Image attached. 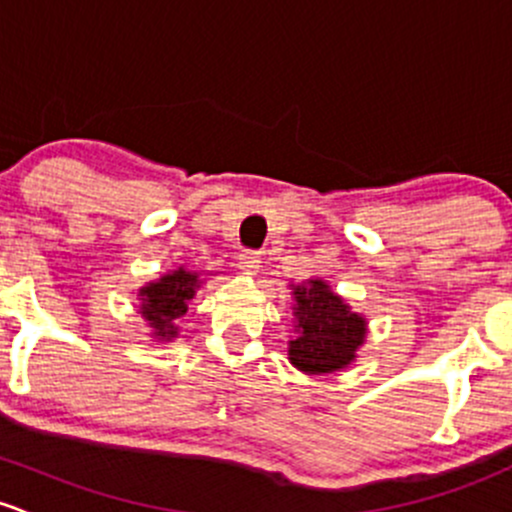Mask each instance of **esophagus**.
Segmentation results:
<instances>
[{"mask_svg":"<svg viewBox=\"0 0 512 512\" xmlns=\"http://www.w3.org/2000/svg\"><path fill=\"white\" fill-rule=\"evenodd\" d=\"M258 266H261V254H258V251H241L239 254V268L241 271H246V273H254V271H258Z\"/></svg>","mask_w":512,"mask_h":512,"instance_id":"34e87169","label":"esophagus"}]
</instances>
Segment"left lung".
I'll return each mask as SVG.
<instances>
[{"instance_id": "1", "label": "left lung", "mask_w": 512, "mask_h": 512, "mask_svg": "<svg viewBox=\"0 0 512 512\" xmlns=\"http://www.w3.org/2000/svg\"><path fill=\"white\" fill-rule=\"evenodd\" d=\"M298 337L291 340L288 360L308 374L342 370L355 360V350L365 340V318L352 313L328 283L308 281L295 286Z\"/></svg>"}]
</instances>
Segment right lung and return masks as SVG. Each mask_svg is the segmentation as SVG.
<instances>
[{
    "mask_svg": "<svg viewBox=\"0 0 512 512\" xmlns=\"http://www.w3.org/2000/svg\"><path fill=\"white\" fill-rule=\"evenodd\" d=\"M194 291H197V273L182 268L142 288L140 313L142 318L150 320L155 335H160L162 340L177 335L175 320L187 313V303L194 298Z\"/></svg>",
    "mask_w": 512,
    "mask_h": 512,
    "instance_id": "1",
    "label": "right lung"
}]
</instances>
